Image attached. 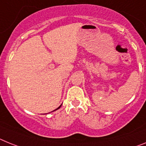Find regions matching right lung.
Instances as JSON below:
<instances>
[{
  "instance_id": "1",
  "label": "right lung",
  "mask_w": 146,
  "mask_h": 146,
  "mask_svg": "<svg viewBox=\"0 0 146 146\" xmlns=\"http://www.w3.org/2000/svg\"><path fill=\"white\" fill-rule=\"evenodd\" d=\"M61 106H62V105H60L59 107H58V108H57V109H56V110H58V108H61ZM56 110H55V111H56Z\"/></svg>"
}]
</instances>
